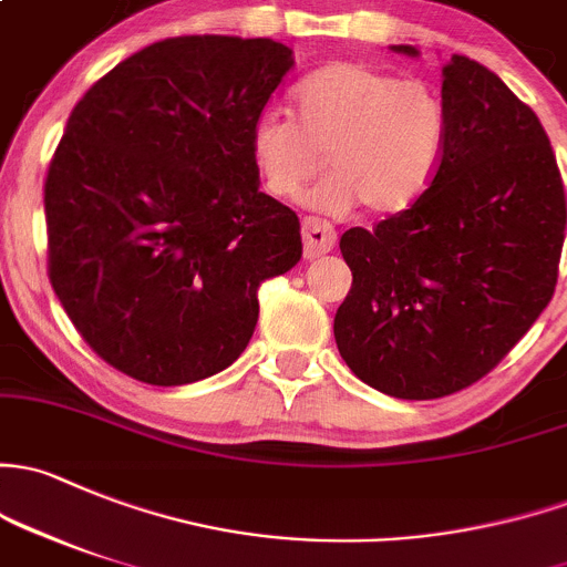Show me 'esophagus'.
<instances>
[{"mask_svg": "<svg viewBox=\"0 0 567 567\" xmlns=\"http://www.w3.org/2000/svg\"><path fill=\"white\" fill-rule=\"evenodd\" d=\"M301 236H303V258L307 260L320 258V255L331 252V249L337 247V230L315 217L303 219Z\"/></svg>", "mask_w": 567, "mask_h": 567, "instance_id": "1", "label": "esophagus"}]
</instances>
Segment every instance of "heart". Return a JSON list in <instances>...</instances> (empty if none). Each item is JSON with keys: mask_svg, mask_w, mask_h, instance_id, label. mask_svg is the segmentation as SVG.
I'll return each mask as SVG.
<instances>
[{"mask_svg": "<svg viewBox=\"0 0 567 567\" xmlns=\"http://www.w3.org/2000/svg\"><path fill=\"white\" fill-rule=\"evenodd\" d=\"M293 105L296 118L266 111L249 130L255 171L279 204L299 200L329 165L333 174L312 193L315 208L342 214L363 204L372 214H396L426 193L443 163L449 109L421 79L333 62L296 86Z\"/></svg>", "mask_w": 567, "mask_h": 567, "instance_id": "obj_1", "label": "heart"}]
</instances>
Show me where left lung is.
Listing matches in <instances>:
<instances>
[{
    "label": "left lung",
    "mask_w": 567,
    "mask_h": 567,
    "mask_svg": "<svg viewBox=\"0 0 567 567\" xmlns=\"http://www.w3.org/2000/svg\"><path fill=\"white\" fill-rule=\"evenodd\" d=\"M443 100L449 143L426 193L339 241L353 285L337 348L396 399L449 396L492 372L551 301L565 241V184L535 111L458 53Z\"/></svg>",
    "instance_id": "obj_1"
}]
</instances>
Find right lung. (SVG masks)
<instances>
[{"instance_id": "1", "label": "right lung", "mask_w": 567, "mask_h": 567, "mask_svg": "<svg viewBox=\"0 0 567 567\" xmlns=\"http://www.w3.org/2000/svg\"><path fill=\"white\" fill-rule=\"evenodd\" d=\"M293 68L268 38L146 45L75 103L45 176L48 279L83 342L148 385L230 367L258 288L301 258L249 130Z\"/></svg>"}]
</instances>
